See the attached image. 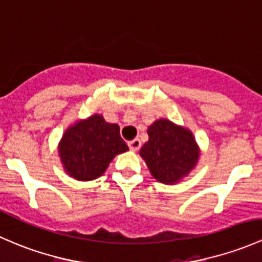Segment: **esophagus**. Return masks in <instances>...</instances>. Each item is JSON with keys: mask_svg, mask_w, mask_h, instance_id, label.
Here are the masks:
<instances>
[{"mask_svg": "<svg viewBox=\"0 0 262 262\" xmlns=\"http://www.w3.org/2000/svg\"><path fill=\"white\" fill-rule=\"evenodd\" d=\"M128 146H129V148H130V150H133V152H137V150L141 148V141H139L138 138H136V139H133V141L129 142Z\"/></svg>", "mask_w": 262, "mask_h": 262, "instance_id": "esophagus-1", "label": "esophagus"}]
</instances>
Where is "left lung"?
Wrapping results in <instances>:
<instances>
[{"label": "left lung", "instance_id": "8db88e82", "mask_svg": "<svg viewBox=\"0 0 262 262\" xmlns=\"http://www.w3.org/2000/svg\"><path fill=\"white\" fill-rule=\"evenodd\" d=\"M147 132L149 139L139 153L156 180L175 184L195 167L199 148L191 132L166 119L155 121Z\"/></svg>", "mask_w": 262, "mask_h": 262}]
</instances>
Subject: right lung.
<instances>
[{
  "label": "right lung",
  "mask_w": 262,
  "mask_h": 262,
  "mask_svg": "<svg viewBox=\"0 0 262 262\" xmlns=\"http://www.w3.org/2000/svg\"><path fill=\"white\" fill-rule=\"evenodd\" d=\"M128 149L119 125L92 115L66 130L58 150L68 175L90 181L100 178L113 158Z\"/></svg>",
  "instance_id": "1"
}]
</instances>
